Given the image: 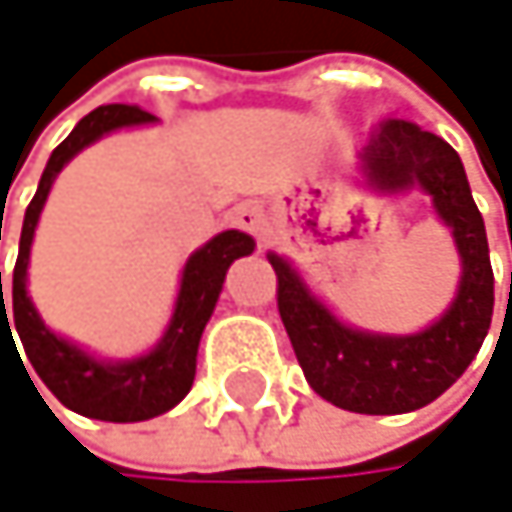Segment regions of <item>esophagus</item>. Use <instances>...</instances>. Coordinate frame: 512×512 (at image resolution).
Instances as JSON below:
<instances>
[{
	"instance_id": "obj_1",
	"label": "esophagus",
	"mask_w": 512,
	"mask_h": 512,
	"mask_svg": "<svg viewBox=\"0 0 512 512\" xmlns=\"http://www.w3.org/2000/svg\"><path fill=\"white\" fill-rule=\"evenodd\" d=\"M233 221H236V227H242V230H248V233H254V236H264L267 212H264L261 203L248 200V203H239V206L233 209Z\"/></svg>"
}]
</instances>
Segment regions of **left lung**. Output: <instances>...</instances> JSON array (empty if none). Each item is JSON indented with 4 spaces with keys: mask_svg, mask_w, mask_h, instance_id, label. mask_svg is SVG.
Wrapping results in <instances>:
<instances>
[{
    "mask_svg": "<svg viewBox=\"0 0 512 512\" xmlns=\"http://www.w3.org/2000/svg\"><path fill=\"white\" fill-rule=\"evenodd\" d=\"M370 188L400 194L419 188L449 227L461 279L452 303L416 334H373L346 324L300 276L270 251L279 279V315L315 394L367 416L413 413L437 400L477 358L495 309V276L483 215L470 197L461 157L413 121H382L358 154Z\"/></svg>",
    "mask_w": 512,
    "mask_h": 512,
    "instance_id": "1",
    "label": "left lung"
}]
</instances>
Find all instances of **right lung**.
Returning <instances> with one entry per match:
<instances>
[{"instance_id": "add662e5", "label": "right lung", "mask_w": 512, "mask_h": 512, "mask_svg": "<svg viewBox=\"0 0 512 512\" xmlns=\"http://www.w3.org/2000/svg\"><path fill=\"white\" fill-rule=\"evenodd\" d=\"M157 118L142 112L139 105H99L96 112L78 121V127L54 148L39 191H35L32 203L23 215L20 230V251L14 264V282H11V309L14 324H8L5 300H2V273H0V337L2 327L11 334L17 331L29 364L42 382L51 388V394L78 416L99 419V422H145L166 410H172L181 397H185L194 385L197 373V349L200 337L206 331V321L215 312L218 294L224 288V276L236 258L254 251V239L242 230H224L212 236L203 248H197L185 270H181L178 297L172 306V318L166 324L163 337L154 349L136 358L112 361L99 358L78 343L54 334L42 321L39 309H35L29 291H26V270H29V248L35 239V227H39L42 209L48 203V194L54 188V178L60 169L87 145L96 139L124 130V127H145ZM14 343V337H11ZM17 349V346H14Z\"/></svg>"}]
</instances>
